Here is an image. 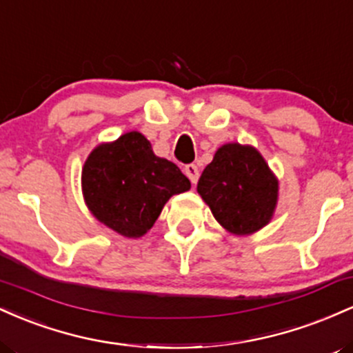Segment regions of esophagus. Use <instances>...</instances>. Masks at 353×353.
Segmentation results:
<instances>
[{"instance_id":"34e87169","label":"esophagus","mask_w":353,"mask_h":353,"mask_svg":"<svg viewBox=\"0 0 353 353\" xmlns=\"http://www.w3.org/2000/svg\"><path fill=\"white\" fill-rule=\"evenodd\" d=\"M184 172H185V176H188L189 179H190V182H192V184H196L197 179H199V169H197L196 164H188V165H185Z\"/></svg>"}]
</instances>
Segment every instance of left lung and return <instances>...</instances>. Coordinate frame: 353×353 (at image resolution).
Masks as SVG:
<instances>
[{"label":"left lung","instance_id":"8db88e82","mask_svg":"<svg viewBox=\"0 0 353 353\" xmlns=\"http://www.w3.org/2000/svg\"><path fill=\"white\" fill-rule=\"evenodd\" d=\"M197 192L228 232L250 236L272 221L279 179L254 145L228 143L202 171Z\"/></svg>","mask_w":353,"mask_h":353}]
</instances>
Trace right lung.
<instances>
[{
    "mask_svg": "<svg viewBox=\"0 0 353 353\" xmlns=\"http://www.w3.org/2000/svg\"><path fill=\"white\" fill-rule=\"evenodd\" d=\"M81 189L101 224L137 239L152 228L165 202L190 189V181L171 161L157 157L141 132L131 131L89 152Z\"/></svg>",
    "mask_w": 353,
    "mask_h": 353,
    "instance_id": "add662e5",
    "label": "right lung"
}]
</instances>
